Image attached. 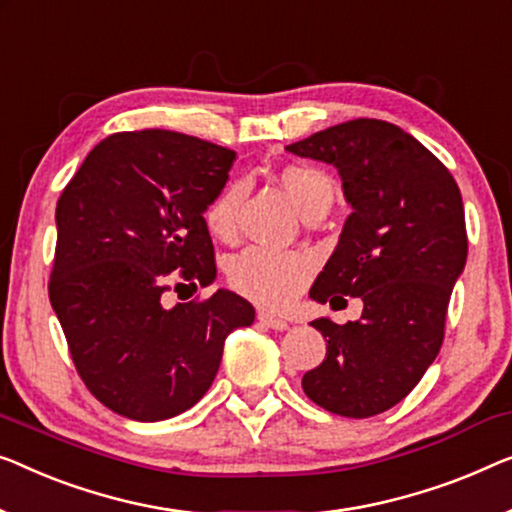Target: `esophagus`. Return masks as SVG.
<instances>
[{"instance_id":"1","label":"esophagus","mask_w":512,"mask_h":512,"mask_svg":"<svg viewBox=\"0 0 512 512\" xmlns=\"http://www.w3.org/2000/svg\"><path fill=\"white\" fill-rule=\"evenodd\" d=\"M256 318L265 325V328H272V330H286L288 328V323L284 321V318L272 316V314H268V311H258Z\"/></svg>"}]
</instances>
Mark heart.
<instances>
[{"label": "heart", "mask_w": 512, "mask_h": 512, "mask_svg": "<svg viewBox=\"0 0 512 512\" xmlns=\"http://www.w3.org/2000/svg\"><path fill=\"white\" fill-rule=\"evenodd\" d=\"M274 177L305 217L328 212L337 198L335 177L316 164L293 161V164L281 166ZM242 198V184L231 180L207 201L203 221L212 238L221 242L238 240ZM314 272L316 261L307 251L251 247L244 254L235 256L228 265V284L242 298L256 302V305L284 309L305 291Z\"/></svg>", "instance_id": "obj_1"}]
</instances>
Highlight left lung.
<instances>
[{
    "label": "left lung",
    "instance_id": "obj_1",
    "mask_svg": "<svg viewBox=\"0 0 512 512\" xmlns=\"http://www.w3.org/2000/svg\"><path fill=\"white\" fill-rule=\"evenodd\" d=\"M286 150L337 166L353 207L309 295L365 302L360 321L311 323L328 351L302 376V390L337 416H379L416 388L441 351L469 249L462 194L425 145L383 120L335 124Z\"/></svg>",
    "mask_w": 512,
    "mask_h": 512
}]
</instances>
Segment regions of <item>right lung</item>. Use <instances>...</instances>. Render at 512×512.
<instances>
[{
	"mask_svg": "<svg viewBox=\"0 0 512 512\" xmlns=\"http://www.w3.org/2000/svg\"><path fill=\"white\" fill-rule=\"evenodd\" d=\"M235 152L166 129L103 138L57 201L48 281L76 372L124 418H173L217 376L224 342L254 323L231 291L164 305L168 291L217 277L203 221Z\"/></svg>",
	"mask_w": 512,
	"mask_h": 512,
	"instance_id": "obj_1",
	"label": "right lung"
}]
</instances>
